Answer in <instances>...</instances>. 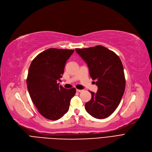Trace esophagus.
Segmentation results:
<instances>
[{
  "mask_svg": "<svg viewBox=\"0 0 152 152\" xmlns=\"http://www.w3.org/2000/svg\"><path fill=\"white\" fill-rule=\"evenodd\" d=\"M76 92H83V90H79V89H76Z\"/></svg>",
  "mask_w": 152,
  "mask_h": 152,
  "instance_id": "esophagus-1",
  "label": "esophagus"
}]
</instances>
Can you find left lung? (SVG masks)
Returning a JSON list of instances; mask_svg holds the SVG:
<instances>
[{"instance_id": "left-lung-1", "label": "left lung", "mask_w": 152, "mask_h": 152, "mask_svg": "<svg viewBox=\"0 0 152 152\" xmlns=\"http://www.w3.org/2000/svg\"><path fill=\"white\" fill-rule=\"evenodd\" d=\"M75 50L87 63L98 87L97 93L91 91L92 98L85 104L86 110L95 118H106L118 107L125 91L122 62L114 52L102 45Z\"/></svg>"}]
</instances>
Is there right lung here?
I'll return each instance as SVG.
<instances>
[{"mask_svg":"<svg viewBox=\"0 0 152 152\" xmlns=\"http://www.w3.org/2000/svg\"><path fill=\"white\" fill-rule=\"evenodd\" d=\"M74 50L50 48L32 61L26 79L31 99L44 118L55 121L68 112L76 89H66L58 83L65 64Z\"/></svg>","mask_w":152,"mask_h":152,"instance_id":"obj_1","label":"right lung"}]
</instances>
